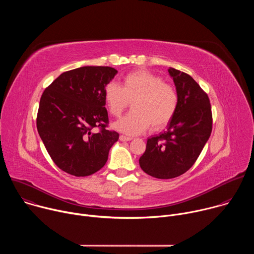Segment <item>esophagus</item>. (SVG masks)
I'll return each instance as SVG.
<instances>
[{"mask_svg":"<svg viewBox=\"0 0 254 254\" xmlns=\"http://www.w3.org/2000/svg\"><path fill=\"white\" fill-rule=\"evenodd\" d=\"M120 139H121L122 141H128V140H131L132 137L126 136V135H120Z\"/></svg>","mask_w":254,"mask_h":254,"instance_id":"esophagus-1","label":"esophagus"}]
</instances>
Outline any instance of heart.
Returning <instances> with one entry per match:
<instances>
[{"label": "heart", "mask_w": 254, "mask_h": 254, "mask_svg": "<svg viewBox=\"0 0 254 254\" xmlns=\"http://www.w3.org/2000/svg\"><path fill=\"white\" fill-rule=\"evenodd\" d=\"M103 97L110 114L119 118L132 105V112L115 124V127L128 135L166 127L178 108V93L174 86L151 72L139 70L125 76L123 85L107 83Z\"/></svg>", "instance_id": "heart-1"}]
</instances>
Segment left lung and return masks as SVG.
Returning a JSON list of instances; mask_svg holds the SVG:
<instances>
[{
  "label": "left lung",
  "instance_id": "obj_1",
  "mask_svg": "<svg viewBox=\"0 0 254 254\" xmlns=\"http://www.w3.org/2000/svg\"><path fill=\"white\" fill-rule=\"evenodd\" d=\"M178 93V108L167 130L148 138L139 158L141 170L157 179H173L196 162L212 131L211 104L207 93L185 72L168 70Z\"/></svg>",
  "mask_w": 254,
  "mask_h": 254
}]
</instances>
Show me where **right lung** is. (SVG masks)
I'll list each match as a JSON object with an SVG mask.
<instances>
[{"instance_id":"right-lung-1","label":"right lung","mask_w":254,"mask_h":254,"mask_svg":"<svg viewBox=\"0 0 254 254\" xmlns=\"http://www.w3.org/2000/svg\"><path fill=\"white\" fill-rule=\"evenodd\" d=\"M108 66H83L58 76L43 92L37 129L55 165L76 177L99 171L120 134L108 130L104 87L117 75ZM94 127L100 131L94 133Z\"/></svg>"}]
</instances>
